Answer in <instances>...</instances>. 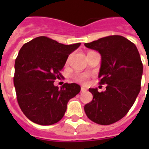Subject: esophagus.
<instances>
[{
    "mask_svg": "<svg viewBox=\"0 0 149 149\" xmlns=\"http://www.w3.org/2000/svg\"><path fill=\"white\" fill-rule=\"evenodd\" d=\"M86 91V88H84V87H81V92H85Z\"/></svg>",
    "mask_w": 149,
    "mask_h": 149,
    "instance_id": "1",
    "label": "esophagus"
}]
</instances>
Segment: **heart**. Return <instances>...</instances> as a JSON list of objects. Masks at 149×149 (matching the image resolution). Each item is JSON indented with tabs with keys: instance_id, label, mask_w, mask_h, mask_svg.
Returning a JSON list of instances; mask_svg holds the SVG:
<instances>
[{
	"instance_id": "b5f03b06",
	"label": "heart",
	"mask_w": 149,
	"mask_h": 149,
	"mask_svg": "<svg viewBox=\"0 0 149 149\" xmlns=\"http://www.w3.org/2000/svg\"><path fill=\"white\" fill-rule=\"evenodd\" d=\"M74 79L76 81L79 82V83H85L87 79V76L85 74H78L76 75L74 77Z\"/></svg>"
}]
</instances>
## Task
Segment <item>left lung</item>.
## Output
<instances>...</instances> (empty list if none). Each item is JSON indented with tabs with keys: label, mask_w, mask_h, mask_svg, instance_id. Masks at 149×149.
I'll return each mask as SVG.
<instances>
[{
	"label": "left lung",
	"mask_w": 149,
	"mask_h": 149,
	"mask_svg": "<svg viewBox=\"0 0 149 149\" xmlns=\"http://www.w3.org/2000/svg\"><path fill=\"white\" fill-rule=\"evenodd\" d=\"M86 48L101 56L98 77L106 91L90 88L92 101L84 106L89 119L102 125H111L124 118L141 90L143 65L134 43L120 36H111L85 43Z\"/></svg>",
	"instance_id": "obj_1"
}]
</instances>
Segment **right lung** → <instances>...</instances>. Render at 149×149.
Masks as SVG:
<instances>
[{"instance_id": "1", "label": "right lung", "mask_w": 149, "mask_h": 149, "mask_svg": "<svg viewBox=\"0 0 149 149\" xmlns=\"http://www.w3.org/2000/svg\"><path fill=\"white\" fill-rule=\"evenodd\" d=\"M80 43L63 45L39 36L25 43L15 63L14 85L17 103L24 114L41 125L56 124L63 118L67 103L80 91L77 84L54 85L61 77L68 56Z\"/></svg>"}]
</instances>
